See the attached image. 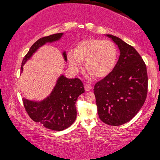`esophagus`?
I'll return each instance as SVG.
<instances>
[{"label":"esophagus","instance_id":"34e87169","mask_svg":"<svg viewBox=\"0 0 160 160\" xmlns=\"http://www.w3.org/2000/svg\"><path fill=\"white\" fill-rule=\"evenodd\" d=\"M92 87L90 85V83L89 84H85V90L86 91H90V90H92Z\"/></svg>","mask_w":160,"mask_h":160}]
</instances>
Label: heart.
Instances as JSON below:
<instances>
[{"mask_svg": "<svg viewBox=\"0 0 160 160\" xmlns=\"http://www.w3.org/2000/svg\"><path fill=\"white\" fill-rule=\"evenodd\" d=\"M70 66L78 70L85 61V68L94 77H103L112 71L117 59V49L113 42L90 38L78 43L75 50L67 53Z\"/></svg>", "mask_w": 160, "mask_h": 160, "instance_id": "1", "label": "heart"}]
</instances>
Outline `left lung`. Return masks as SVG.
Segmentation results:
<instances>
[{"label":"left lung","instance_id":"left-lung-1","mask_svg":"<svg viewBox=\"0 0 160 160\" xmlns=\"http://www.w3.org/2000/svg\"><path fill=\"white\" fill-rule=\"evenodd\" d=\"M120 50L112 71L95 83L97 112L104 123L116 126L131 121L147 97V68L138 52L120 38L107 34Z\"/></svg>","mask_w":160,"mask_h":160}]
</instances>
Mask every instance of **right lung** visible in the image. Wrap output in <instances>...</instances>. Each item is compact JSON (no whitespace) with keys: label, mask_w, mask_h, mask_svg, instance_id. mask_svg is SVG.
Instances as JSON below:
<instances>
[{"label":"right lung","mask_w":160,"mask_h":160,"mask_svg":"<svg viewBox=\"0 0 160 160\" xmlns=\"http://www.w3.org/2000/svg\"><path fill=\"white\" fill-rule=\"evenodd\" d=\"M62 35L63 33H58L44 37L34 43L22 62L21 72L24 64L37 48L47 42L57 41ZM63 56L66 61V52L63 53ZM84 92L83 83L80 79H68L61 75L47 99L37 102L22 98V102L28 114L35 122L53 131H63L74 123L77 116L75 102L79 95Z\"/></svg>","instance_id":"right-lung-1"}]
</instances>
